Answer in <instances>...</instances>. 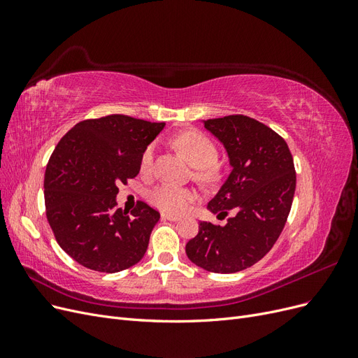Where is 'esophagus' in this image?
Listing matches in <instances>:
<instances>
[{
	"label": "esophagus",
	"mask_w": 358,
	"mask_h": 358,
	"mask_svg": "<svg viewBox=\"0 0 358 358\" xmlns=\"http://www.w3.org/2000/svg\"><path fill=\"white\" fill-rule=\"evenodd\" d=\"M161 220H167V221H173V222H176V221H179L180 218L179 216H176V215H169V213H161Z\"/></svg>",
	"instance_id": "esophagus-1"
}]
</instances>
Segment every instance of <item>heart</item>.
<instances>
[{"label": "heart", "instance_id": "heart-1", "mask_svg": "<svg viewBox=\"0 0 358 358\" xmlns=\"http://www.w3.org/2000/svg\"><path fill=\"white\" fill-rule=\"evenodd\" d=\"M175 145L191 162V166L199 169L197 176L201 180H212L215 178V169L212 167L218 159V149L212 140L200 131H185L175 138ZM155 146L150 145L145 149L140 159V169L143 173L152 169ZM149 200L155 208L166 213H183L197 200L196 191L164 183L149 192Z\"/></svg>", "mask_w": 358, "mask_h": 358}]
</instances>
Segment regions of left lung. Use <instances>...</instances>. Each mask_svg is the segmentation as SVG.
<instances>
[{"mask_svg":"<svg viewBox=\"0 0 358 358\" xmlns=\"http://www.w3.org/2000/svg\"><path fill=\"white\" fill-rule=\"evenodd\" d=\"M203 125L231 167L208 209L234 215L222 227L201 221L185 251L208 272L236 273L258 263L282 233L296 191L294 162L285 140L252 117L231 115Z\"/></svg>","mask_w":358,"mask_h":358,"instance_id":"8db88e82","label":"left lung"}]
</instances>
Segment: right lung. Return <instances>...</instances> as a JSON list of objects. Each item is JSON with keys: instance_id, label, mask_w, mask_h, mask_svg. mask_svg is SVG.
I'll return each instance as SVG.
<instances>
[{"instance_id": "right-lung-1", "label": "right lung", "mask_w": 358, "mask_h": 358, "mask_svg": "<svg viewBox=\"0 0 358 358\" xmlns=\"http://www.w3.org/2000/svg\"><path fill=\"white\" fill-rule=\"evenodd\" d=\"M164 125L110 115L76 124L57 145L45 173L46 215L74 262L116 273L143 258L159 213L143 201L129 215L116 209L117 185L138 175Z\"/></svg>"}]
</instances>
